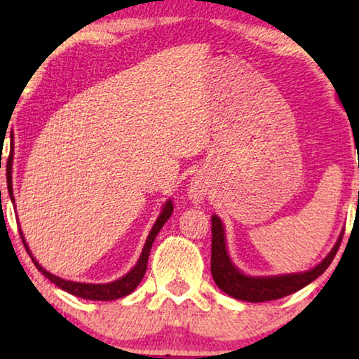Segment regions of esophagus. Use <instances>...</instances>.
<instances>
[{
	"label": "esophagus",
	"mask_w": 359,
	"mask_h": 359,
	"mask_svg": "<svg viewBox=\"0 0 359 359\" xmlns=\"http://www.w3.org/2000/svg\"><path fill=\"white\" fill-rule=\"evenodd\" d=\"M189 194L194 201L203 199L204 194H205V184L201 180H193V183H191Z\"/></svg>",
	"instance_id": "obj_1"
}]
</instances>
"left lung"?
I'll return each instance as SVG.
<instances>
[{
	"label": "left lung",
	"mask_w": 359,
	"mask_h": 359,
	"mask_svg": "<svg viewBox=\"0 0 359 359\" xmlns=\"http://www.w3.org/2000/svg\"><path fill=\"white\" fill-rule=\"evenodd\" d=\"M212 220V248H210V273L219 289H222L230 297L238 299V301L247 302H266L274 299L286 297L289 294L306 287L313 279H317L325 269L330 266V263L335 258L340 247L341 235L332 248V252L327 255L322 263H318L316 268L309 269L304 273H291V274H279V276H248L243 274L230 259L225 247V232L222 220L217 215L210 217Z\"/></svg>",
	"instance_id": "left-lung-1"
}]
</instances>
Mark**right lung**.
<instances>
[{"instance_id": "add662e5", "label": "right lung", "mask_w": 359, "mask_h": 359, "mask_svg": "<svg viewBox=\"0 0 359 359\" xmlns=\"http://www.w3.org/2000/svg\"><path fill=\"white\" fill-rule=\"evenodd\" d=\"M11 139H13V135H11ZM6 183H8L9 198H11V201L14 203V196H13V150H11V154H9V158H8V163H6ZM171 212H173V203H171V199H168L165 203L163 209H161V214L158 215V219L155 220V224L150 230L149 237H147L144 250H142L140 258H139V262H137L135 266L132 268L130 271L126 274V276L117 279V281L106 283V284H90V283L67 281V279H62V278L55 276V274L48 273L47 269H43L41 264L37 263V259L32 257L31 250H29L26 240H24L22 232H21V238H22L24 247H26V250H27L29 257L32 258L34 264H36V268L39 269V271H42L43 276L50 279V281L55 284V286L63 289V291L73 294V296L81 297V299H90V301H114V299L124 297V296H127V294H130L140 284L142 278H144V274L147 271V263H149V255H150L151 245H154L155 237L158 235L160 229L163 227L166 220L170 219Z\"/></svg>"}]
</instances>
